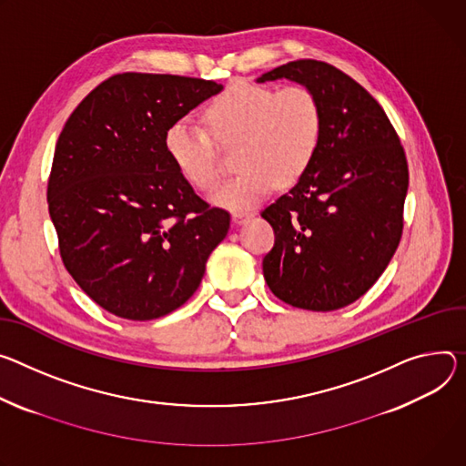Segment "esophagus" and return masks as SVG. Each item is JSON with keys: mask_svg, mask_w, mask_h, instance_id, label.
<instances>
[{"mask_svg": "<svg viewBox=\"0 0 466 466\" xmlns=\"http://www.w3.org/2000/svg\"><path fill=\"white\" fill-rule=\"evenodd\" d=\"M252 218H255V211H248V209H236V211H232V219L236 223H245V221H248Z\"/></svg>", "mask_w": 466, "mask_h": 466, "instance_id": "obj_1", "label": "esophagus"}]
</instances>
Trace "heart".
Wrapping results in <instances>:
<instances>
[{
    "instance_id": "b5f03b06",
    "label": "heart",
    "mask_w": 466,
    "mask_h": 466,
    "mask_svg": "<svg viewBox=\"0 0 466 466\" xmlns=\"http://www.w3.org/2000/svg\"><path fill=\"white\" fill-rule=\"evenodd\" d=\"M204 126L178 118L165 132V150L178 173L198 191L221 178V147H236L239 173L211 200L243 209L269 195L273 186L298 184L310 168L323 137V107L305 86L273 89L258 83H230L204 107Z\"/></svg>"
}]
</instances>
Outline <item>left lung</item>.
<instances>
[{"mask_svg":"<svg viewBox=\"0 0 466 466\" xmlns=\"http://www.w3.org/2000/svg\"><path fill=\"white\" fill-rule=\"evenodd\" d=\"M280 77L318 95L325 126L307 175L262 211L275 232L264 279L280 301L329 312L362 298L394 257L407 157L383 107L342 70L299 59L257 81Z\"/></svg>","mask_w":466,"mask_h":466,"instance_id":"obj_1","label":"left lung"}]
</instances>
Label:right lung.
<instances>
[{
  "label": "right lung",
  "instance_id": "obj_1",
  "mask_svg": "<svg viewBox=\"0 0 466 466\" xmlns=\"http://www.w3.org/2000/svg\"><path fill=\"white\" fill-rule=\"evenodd\" d=\"M223 86L124 72L91 91L57 139L48 208L66 271L104 310L156 319L197 291L230 214L167 156L165 132Z\"/></svg>",
  "mask_w": 466,
  "mask_h": 466
}]
</instances>
